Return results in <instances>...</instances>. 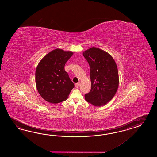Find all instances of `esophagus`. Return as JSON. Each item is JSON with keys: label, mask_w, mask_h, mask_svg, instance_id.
Here are the masks:
<instances>
[{"label": "esophagus", "mask_w": 157, "mask_h": 157, "mask_svg": "<svg viewBox=\"0 0 157 157\" xmlns=\"http://www.w3.org/2000/svg\"><path fill=\"white\" fill-rule=\"evenodd\" d=\"M80 84H81V83H80V82H78V83H75V87H76V88L79 87V86H80Z\"/></svg>", "instance_id": "34e87169"}]
</instances>
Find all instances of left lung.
Returning a JSON list of instances; mask_svg holds the SVG:
<instances>
[{"instance_id":"8db88e82","label":"left lung","mask_w":157,"mask_h":157,"mask_svg":"<svg viewBox=\"0 0 157 157\" xmlns=\"http://www.w3.org/2000/svg\"><path fill=\"white\" fill-rule=\"evenodd\" d=\"M90 66L91 90L85 94L87 102L97 106L107 104L119 86V73L114 59L108 53L93 47L83 53Z\"/></svg>"}]
</instances>
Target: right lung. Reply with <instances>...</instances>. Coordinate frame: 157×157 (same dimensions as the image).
Instances as JSON below:
<instances>
[{
	"label": "right lung",
	"instance_id": "1",
	"mask_svg": "<svg viewBox=\"0 0 157 157\" xmlns=\"http://www.w3.org/2000/svg\"><path fill=\"white\" fill-rule=\"evenodd\" d=\"M73 53L56 49L46 55L36 71V84L39 94L48 102L57 104L67 100L74 84L64 70Z\"/></svg>",
	"mask_w": 157,
	"mask_h": 157
}]
</instances>
